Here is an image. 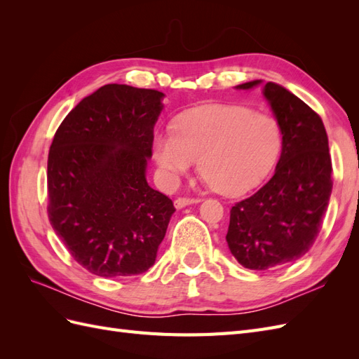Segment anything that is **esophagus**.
I'll return each mask as SVG.
<instances>
[{
	"label": "esophagus",
	"instance_id": "1",
	"mask_svg": "<svg viewBox=\"0 0 359 359\" xmlns=\"http://www.w3.org/2000/svg\"><path fill=\"white\" fill-rule=\"evenodd\" d=\"M201 199H189V198H178L175 199V202H173V205H175L177 210H181L184 208V206L187 205H193V203H199Z\"/></svg>",
	"mask_w": 359,
	"mask_h": 359
}]
</instances>
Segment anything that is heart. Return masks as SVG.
<instances>
[{
	"instance_id": "1",
	"label": "heart",
	"mask_w": 359,
	"mask_h": 359,
	"mask_svg": "<svg viewBox=\"0 0 359 359\" xmlns=\"http://www.w3.org/2000/svg\"><path fill=\"white\" fill-rule=\"evenodd\" d=\"M280 151L277 119L233 104L189 111L177 118L173 130L153 139L154 158L166 182H177L199 158L206 182L223 194L256 187L274 168Z\"/></svg>"
}]
</instances>
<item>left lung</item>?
<instances>
[{
  "mask_svg": "<svg viewBox=\"0 0 359 359\" xmlns=\"http://www.w3.org/2000/svg\"><path fill=\"white\" fill-rule=\"evenodd\" d=\"M259 85L283 136L281 154L273 178L232 206L226 243L244 268L265 271L295 262L313 245L331 198L332 166L320 116L274 82L235 88Z\"/></svg>",
  "mask_w": 359,
  "mask_h": 359,
  "instance_id": "left-lung-1",
  "label": "left lung"
}]
</instances>
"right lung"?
<instances>
[{
    "label": "right lung",
    "mask_w": 359,
    "mask_h": 359,
    "mask_svg": "<svg viewBox=\"0 0 359 359\" xmlns=\"http://www.w3.org/2000/svg\"><path fill=\"white\" fill-rule=\"evenodd\" d=\"M165 94L111 83L76 104L48 158L49 220L73 259L114 278L156 262L172 201L147 181Z\"/></svg>",
    "instance_id": "1"
}]
</instances>
